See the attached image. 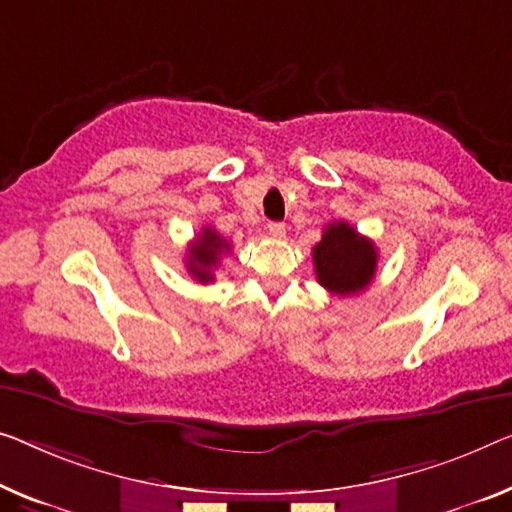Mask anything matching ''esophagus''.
Here are the masks:
<instances>
[{
  "instance_id": "esophagus-1",
  "label": "esophagus",
  "mask_w": 512,
  "mask_h": 512,
  "mask_svg": "<svg viewBox=\"0 0 512 512\" xmlns=\"http://www.w3.org/2000/svg\"><path fill=\"white\" fill-rule=\"evenodd\" d=\"M269 234L273 236V239H282V236H285V225H282V223H269Z\"/></svg>"
}]
</instances>
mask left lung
Masks as SVG:
<instances>
[{
	"instance_id": "8db88e82",
	"label": "left lung",
	"mask_w": 512,
	"mask_h": 512,
	"mask_svg": "<svg viewBox=\"0 0 512 512\" xmlns=\"http://www.w3.org/2000/svg\"><path fill=\"white\" fill-rule=\"evenodd\" d=\"M312 259L319 285L338 296L363 292L377 271L375 243L358 234L347 220L326 225L322 241L312 248Z\"/></svg>"
}]
</instances>
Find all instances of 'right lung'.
I'll return each mask as SVG.
<instances>
[{
  "mask_svg": "<svg viewBox=\"0 0 512 512\" xmlns=\"http://www.w3.org/2000/svg\"><path fill=\"white\" fill-rule=\"evenodd\" d=\"M225 253H230V241L223 239L213 227H204L193 246L188 248V273L197 282H204V285L213 282V271H216L220 257Z\"/></svg>",
  "mask_w": 512,
  "mask_h": 512,
  "instance_id": "add662e5",
  "label": "right lung"
}]
</instances>
